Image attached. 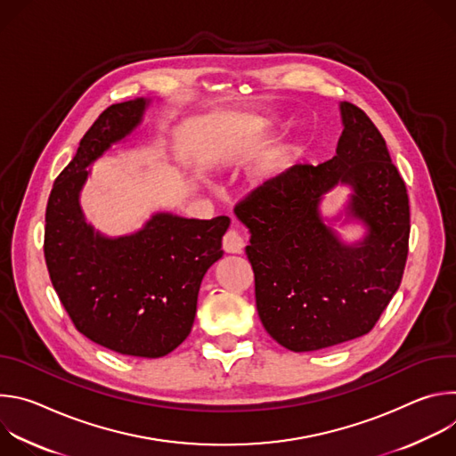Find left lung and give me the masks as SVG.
Returning a JSON list of instances; mask_svg holds the SVG:
<instances>
[{"label": "left lung", "mask_w": 456, "mask_h": 456, "mask_svg": "<svg viewBox=\"0 0 456 456\" xmlns=\"http://www.w3.org/2000/svg\"><path fill=\"white\" fill-rule=\"evenodd\" d=\"M151 102L111 104L92 124L53 182L43 250L52 285L83 336L122 355L159 359L189 336L200 283L224 256L231 220L157 211L124 236H106L86 220L81 191L92 164L135 132Z\"/></svg>", "instance_id": "1"}]
</instances>
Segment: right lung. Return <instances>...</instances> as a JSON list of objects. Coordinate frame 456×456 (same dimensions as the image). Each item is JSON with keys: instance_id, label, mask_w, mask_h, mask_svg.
I'll list each match as a JSON object with an SVG mask.
<instances>
[{"instance_id": "right-lung-1", "label": "right lung", "mask_w": 456, "mask_h": 456, "mask_svg": "<svg viewBox=\"0 0 456 456\" xmlns=\"http://www.w3.org/2000/svg\"><path fill=\"white\" fill-rule=\"evenodd\" d=\"M334 159L254 189L236 216L248 229L256 305L265 330L292 352L329 348L368 334L401 285L408 257L404 180L368 115L341 102ZM350 184L334 222L361 221L365 236L345 244L318 211L324 193Z\"/></svg>"}]
</instances>
